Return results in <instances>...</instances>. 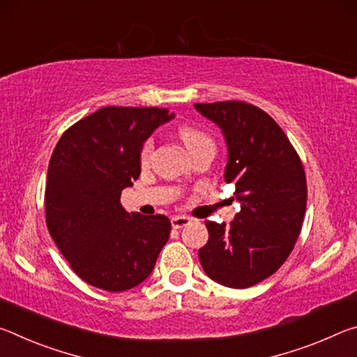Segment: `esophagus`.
Returning a JSON list of instances; mask_svg holds the SVG:
<instances>
[{
    "mask_svg": "<svg viewBox=\"0 0 357 357\" xmlns=\"http://www.w3.org/2000/svg\"><path fill=\"white\" fill-rule=\"evenodd\" d=\"M189 223H190V219H189V217H185V215L172 217V227L173 228H183L185 225H189Z\"/></svg>",
    "mask_w": 357,
    "mask_h": 357,
    "instance_id": "obj_1",
    "label": "esophagus"
}]
</instances>
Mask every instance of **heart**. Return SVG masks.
I'll use <instances>...</instances> for the list:
<instances>
[{
    "label": "heart",
    "instance_id": "b5f03b06",
    "mask_svg": "<svg viewBox=\"0 0 357 357\" xmlns=\"http://www.w3.org/2000/svg\"><path fill=\"white\" fill-rule=\"evenodd\" d=\"M178 134L189 153H193V151L202 146H206V144H213V140H211L204 132H202L200 129L190 128V126H183V128H179ZM153 149H154V140L153 138H148L140 149V160L146 162L149 159L151 153H153Z\"/></svg>",
    "mask_w": 357,
    "mask_h": 357
}]
</instances>
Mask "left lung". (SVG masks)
Segmentation results:
<instances>
[{
	"mask_svg": "<svg viewBox=\"0 0 357 357\" xmlns=\"http://www.w3.org/2000/svg\"><path fill=\"white\" fill-rule=\"evenodd\" d=\"M222 130L227 183L241 211L234 220L206 222L209 239L198 250L204 273L229 288H249L285 263L299 238L307 204L302 162L279 124L241 100L195 104Z\"/></svg>",
	"mask_w": 357,
	"mask_h": 357,
	"instance_id": "left-lung-1",
	"label": "left lung"
}]
</instances>
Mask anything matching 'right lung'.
<instances>
[{"label": "right lung", "instance_id": "add662e5", "mask_svg": "<svg viewBox=\"0 0 357 357\" xmlns=\"http://www.w3.org/2000/svg\"><path fill=\"white\" fill-rule=\"evenodd\" d=\"M173 118L167 108L104 107L66 130L53 149L47 227L70 268L89 285L126 291L153 273L170 238V219L129 214L119 198L140 176L143 143Z\"/></svg>", "mask_w": 357, "mask_h": 357}]
</instances>
